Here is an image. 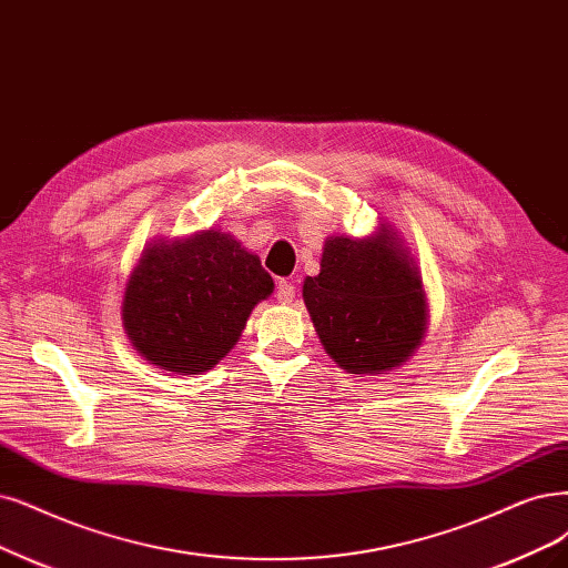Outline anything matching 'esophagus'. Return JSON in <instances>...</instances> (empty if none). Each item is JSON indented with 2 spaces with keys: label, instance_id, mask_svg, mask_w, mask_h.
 I'll use <instances>...</instances> for the list:
<instances>
[{
  "label": "esophagus",
  "instance_id": "34e87169",
  "mask_svg": "<svg viewBox=\"0 0 568 568\" xmlns=\"http://www.w3.org/2000/svg\"><path fill=\"white\" fill-rule=\"evenodd\" d=\"M295 285H292L290 281H278V287H276V300L281 304H290L292 300H295Z\"/></svg>",
  "mask_w": 568,
  "mask_h": 568
}]
</instances>
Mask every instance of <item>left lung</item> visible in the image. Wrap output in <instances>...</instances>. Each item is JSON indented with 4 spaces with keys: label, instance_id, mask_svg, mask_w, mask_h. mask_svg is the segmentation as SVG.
Wrapping results in <instances>:
<instances>
[{
    "label": "left lung",
    "instance_id": "left-lung-1",
    "mask_svg": "<svg viewBox=\"0 0 568 568\" xmlns=\"http://www.w3.org/2000/svg\"><path fill=\"white\" fill-rule=\"evenodd\" d=\"M304 304L329 358L348 374H386L422 346L428 311L422 271L393 224L329 236Z\"/></svg>",
    "mask_w": 568,
    "mask_h": 568
}]
</instances>
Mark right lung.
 Wrapping results in <instances>:
<instances>
[{
    "instance_id": "right-lung-1",
    "label": "right lung",
    "mask_w": 568,
    "mask_h": 568,
    "mask_svg": "<svg viewBox=\"0 0 568 568\" xmlns=\"http://www.w3.org/2000/svg\"><path fill=\"white\" fill-rule=\"evenodd\" d=\"M273 292L255 252L229 231L146 243L123 287L121 321L142 358L171 374L213 369Z\"/></svg>"
}]
</instances>
